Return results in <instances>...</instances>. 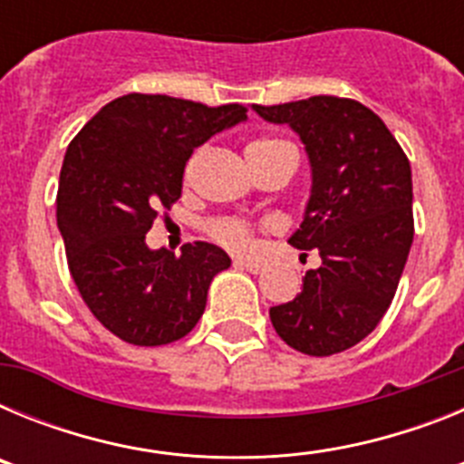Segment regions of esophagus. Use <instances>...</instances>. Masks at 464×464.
Masks as SVG:
<instances>
[{"label":"esophagus","instance_id":"obj_1","mask_svg":"<svg viewBox=\"0 0 464 464\" xmlns=\"http://www.w3.org/2000/svg\"><path fill=\"white\" fill-rule=\"evenodd\" d=\"M235 265L239 269H246V272H251V274H260L262 269H265V265L257 260H248V257H237Z\"/></svg>","mask_w":464,"mask_h":464}]
</instances>
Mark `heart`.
Segmentation results:
<instances>
[{
    "mask_svg": "<svg viewBox=\"0 0 464 464\" xmlns=\"http://www.w3.org/2000/svg\"><path fill=\"white\" fill-rule=\"evenodd\" d=\"M281 139H257V141L248 143V149H246V155H256V153H265L269 149H276L281 146ZM208 232H211L213 239H218L220 244H225L232 251H246L248 246H251L253 239V227L246 220L239 218H218L213 220L208 225Z\"/></svg>",
    "mask_w": 464,
    "mask_h": 464,
    "instance_id": "1",
    "label": "heart"
}]
</instances>
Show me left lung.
Listing matches in <instances>:
<instances>
[{
	"instance_id": "obj_1",
	"label": "left lung",
	"mask_w": 464,
	"mask_h": 464,
	"mask_svg": "<svg viewBox=\"0 0 464 464\" xmlns=\"http://www.w3.org/2000/svg\"><path fill=\"white\" fill-rule=\"evenodd\" d=\"M253 111L290 125L304 143L311 197L288 244L318 248L323 260L269 318L299 353H342L379 325L395 297L413 241L411 165L385 122L355 100L318 94Z\"/></svg>"
}]
</instances>
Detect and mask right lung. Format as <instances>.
I'll use <instances>...</instances> for the list:
<instances>
[{
    "instance_id": "1",
    "label": "right lung",
    "mask_w": 464,
    "mask_h": 464,
    "mask_svg": "<svg viewBox=\"0 0 464 464\" xmlns=\"http://www.w3.org/2000/svg\"><path fill=\"white\" fill-rule=\"evenodd\" d=\"M246 121V106H207L167 94H122L69 143L57 188V227L69 272L92 315L134 346L186 337L202 318L213 276L229 267L218 246L174 256L146 232L181 197L192 150Z\"/></svg>"
}]
</instances>
